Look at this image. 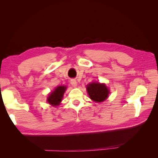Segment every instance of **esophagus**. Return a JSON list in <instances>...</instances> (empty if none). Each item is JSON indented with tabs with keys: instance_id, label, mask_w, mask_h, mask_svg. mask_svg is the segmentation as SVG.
Segmentation results:
<instances>
[{
	"instance_id": "34e87169",
	"label": "esophagus",
	"mask_w": 158,
	"mask_h": 158,
	"mask_svg": "<svg viewBox=\"0 0 158 158\" xmlns=\"http://www.w3.org/2000/svg\"><path fill=\"white\" fill-rule=\"evenodd\" d=\"M70 84L74 88L77 86V82H76V80H74V79H73V80H70Z\"/></svg>"
}]
</instances>
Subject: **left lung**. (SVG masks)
<instances>
[{"label":"left lung","mask_w":158,"mask_h":158,"mask_svg":"<svg viewBox=\"0 0 158 158\" xmlns=\"http://www.w3.org/2000/svg\"><path fill=\"white\" fill-rule=\"evenodd\" d=\"M86 89L89 98L98 103L105 101L109 94V89L106 84L98 82H93L87 85Z\"/></svg>","instance_id":"1"}]
</instances>
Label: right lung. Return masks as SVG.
Here are the masks:
<instances>
[{"label": "right lung", "mask_w": 158, "mask_h": 158, "mask_svg": "<svg viewBox=\"0 0 158 158\" xmlns=\"http://www.w3.org/2000/svg\"><path fill=\"white\" fill-rule=\"evenodd\" d=\"M66 86L64 85H59L57 86L47 97V102L52 106L56 107L59 106L60 103L62 102V99L63 98L64 92L66 89Z\"/></svg>", "instance_id": "1"}]
</instances>
